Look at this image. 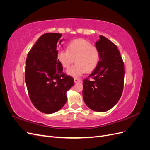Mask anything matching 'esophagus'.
Masks as SVG:
<instances>
[{"instance_id":"34e87169","label":"esophagus","mask_w":150,"mask_h":150,"mask_svg":"<svg viewBox=\"0 0 150 150\" xmlns=\"http://www.w3.org/2000/svg\"><path fill=\"white\" fill-rule=\"evenodd\" d=\"M74 82H75V83H77L81 82V79H78V78H74Z\"/></svg>"}]
</instances>
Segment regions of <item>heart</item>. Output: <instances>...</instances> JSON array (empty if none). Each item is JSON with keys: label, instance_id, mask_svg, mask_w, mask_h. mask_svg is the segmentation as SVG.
<instances>
[{"label": "heart", "instance_id": "obj_1", "mask_svg": "<svg viewBox=\"0 0 150 150\" xmlns=\"http://www.w3.org/2000/svg\"><path fill=\"white\" fill-rule=\"evenodd\" d=\"M101 54L99 49L88 40L78 39L69 43L67 50H62L57 54V61L63 67L68 69L75 60L77 64L67 71V73L74 78L83 75L87 71L91 72L97 67Z\"/></svg>", "mask_w": 150, "mask_h": 150}]
</instances>
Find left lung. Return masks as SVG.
Returning a JSON list of instances; mask_svg holds the SVG:
<instances>
[{"label":"left lung","instance_id":"obj_1","mask_svg":"<svg viewBox=\"0 0 150 150\" xmlns=\"http://www.w3.org/2000/svg\"><path fill=\"white\" fill-rule=\"evenodd\" d=\"M96 46L100 51V61L88 78L84 79L83 95L90 109L104 112L114 106L121 96L125 65L116 44L106 37L99 36Z\"/></svg>","mask_w":150,"mask_h":150}]
</instances>
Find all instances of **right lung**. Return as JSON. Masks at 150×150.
Here are the masks:
<instances>
[{"label": "right lung", "mask_w": 150, "mask_h": 150, "mask_svg": "<svg viewBox=\"0 0 150 150\" xmlns=\"http://www.w3.org/2000/svg\"><path fill=\"white\" fill-rule=\"evenodd\" d=\"M61 36L59 33L44 34L26 59L25 79L29 96L33 105L46 114L55 112L64 105L67 91L74 83L71 76L63 72L57 61V44Z\"/></svg>", "instance_id": "obj_1"}]
</instances>
